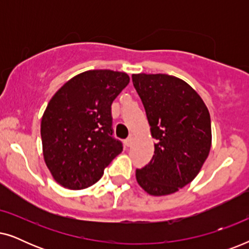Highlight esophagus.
<instances>
[{
	"label": "esophagus",
	"instance_id": "esophagus-1",
	"mask_svg": "<svg viewBox=\"0 0 249 249\" xmlns=\"http://www.w3.org/2000/svg\"><path fill=\"white\" fill-rule=\"evenodd\" d=\"M132 142H134V137H131V136H130V137H128L124 141V145L127 146V147H130V146L132 145Z\"/></svg>",
	"mask_w": 249,
	"mask_h": 249
}]
</instances>
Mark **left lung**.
I'll return each mask as SVG.
<instances>
[{
    "mask_svg": "<svg viewBox=\"0 0 249 249\" xmlns=\"http://www.w3.org/2000/svg\"><path fill=\"white\" fill-rule=\"evenodd\" d=\"M155 139L151 162L136 170L138 185L165 196L192 182L212 145L210 112L186 81L164 73L132 74Z\"/></svg>",
    "mask_w": 249,
    "mask_h": 249,
    "instance_id": "obj_1",
    "label": "left lung"
}]
</instances>
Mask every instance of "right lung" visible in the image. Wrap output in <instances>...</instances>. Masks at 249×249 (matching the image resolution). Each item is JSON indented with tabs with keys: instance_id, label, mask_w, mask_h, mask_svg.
Wrapping results in <instances>:
<instances>
[{
	"instance_id": "1",
	"label": "right lung",
	"mask_w": 249,
	"mask_h": 249,
	"mask_svg": "<svg viewBox=\"0 0 249 249\" xmlns=\"http://www.w3.org/2000/svg\"><path fill=\"white\" fill-rule=\"evenodd\" d=\"M129 81L125 72L88 70L51 98L40 136L44 161L59 185L72 190L90 187L122 152L121 142L112 137L111 105Z\"/></svg>"
}]
</instances>
